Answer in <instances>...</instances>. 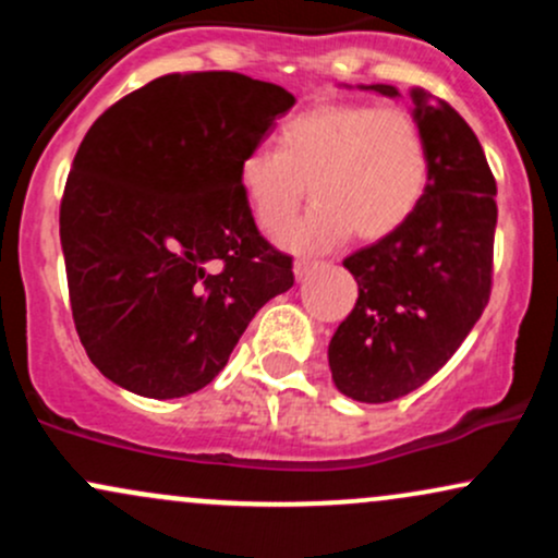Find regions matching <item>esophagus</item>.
<instances>
[{
    "label": "esophagus",
    "mask_w": 558,
    "mask_h": 558,
    "mask_svg": "<svg viewBox=\"0 0 558 558\" xmlns=\"http://www.w3.org/2000/svg\"><path fill=\"white\" fill-rule=\"evenodd\" d=\"M319 267H328V262H317V259H296V265H293V275H296V280H304L306 275L319 270Z\"/></svg>",
    "instance_id": "1"
}]
</instances>
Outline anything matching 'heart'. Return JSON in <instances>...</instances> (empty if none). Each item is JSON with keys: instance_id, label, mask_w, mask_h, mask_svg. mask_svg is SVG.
<instances>
[{"instance_id": "b5f03b06", "label": "heart", "mask_w": 558, "mask_h": 558, "mask_svg": "<svg viewBox=\"0 0 558 558\" xmlns=\"http://www.w3.org/2000/svg\"><path fill=\"white\" fill-rule=\"evenodd\" d=\"M430 151L420 120L403 107L323 101L278 128V151H246L239 183L257 226L283 235L301 204L315 198L310 220L293 233L296 246H330L354 230L377 241L396 233L422 202Z\"/></svg>"}]
</instances>
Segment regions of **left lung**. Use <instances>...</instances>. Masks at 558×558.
I'll return each mask as SVG.
<instances>
[{
  "mask_svg": "<svg viewBox=\"0 0 558 558\" xmlns=\"http://www.w3.org/2000/svg\"><path fill=\"white\" fill-rule=\"evenodd\" d=\"M412 99L430 151L425 196L396 233L343 259L360 299L328 349L338 390L362 403L425 386L475 328L493 288L498 207L483 146L446 99L420 86Z\"/></svg>",
  "mask_w": 558,
  "mask_h": 558,
  "instance_id": "obj_1",
  "label": "left lung"
}]
</instances>
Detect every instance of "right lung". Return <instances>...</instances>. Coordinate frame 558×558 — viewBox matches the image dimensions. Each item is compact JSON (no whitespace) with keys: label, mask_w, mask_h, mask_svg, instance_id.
I'll use <instances>...</instances> for the list:
<instances>
[{"label":"right lung","mask_w":558,"mask_h":558,"mask_svg":"<svg viewBox=\"0 0 558 558\" xmlns=\"http://www.w3.org/2000/svg\"><path fill=\"white\" fill-rule=\"evenodd\" d=\"M230 70L159 75L96 118L60 202L70 310L88 360L138 396L220 375L252 317L293 286L239 165L293 107Z\"/></svg>","instance_id":"1"}]
</instances>
